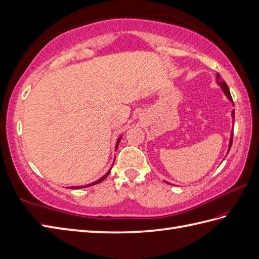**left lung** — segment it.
I'll list each match as a JSON object with an SVG mask.
<instances>
[{
    "label": "left lung",
    "mask_w": 259,
    "mask_h": 259,
    "mask_svg": "<svg viewBox=\"0 0 259 259\" xmlns=\"http://www.w3.org/2000/svg\"><path fill=\"white\" fill-rule=\"evenodd\" d=\"M217 77H218V83L220 84V87H221V88H222V90H223V92L225 93V96L228 97V99L231 101L232 103H234V102H233V99H232V96H231V92H230V89H229L228 84H226V82H225V81H223V80H220V74H219V73L217 74ZM232 117H233V121H234V118H235V112H234V111H232ZM232 143H233V132H232V134H231V138H230V144H229V151H230V149H231ZM167 184H168V182H167Z\"/></svg>",
    "instance_id": "left-lung-1"
}]
</instances>
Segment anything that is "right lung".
Segmentation results:
<instances>
[{
  "mask_svg": "<svg viewBox=\"0 0 259 259\" xmlns=\"http://www.w3.org/2000/svg\"><path fill=\"white\" fill-rule=\"evenodd\" d=\"M121 138H122V136L119 137L118 140H117V143H116V148H117V146H118V143H119V141H121ZM110 171H111V169L109 170L108 172H106V174L103 176L102 178H100L99 180H97V181L92 182V184H90V185H87V186H81V187H71V188H72V189H80V188H87V187H90V186H94V185H97V184H100V182H102V181H103V180H104L106 177H108V176L110 175Z\"/></svg>",
  "mask_w": 259,
  "mask_h": 259,
  "instance_id": "right-lung-1",
  "label": "right lung"
}]
</instances>
